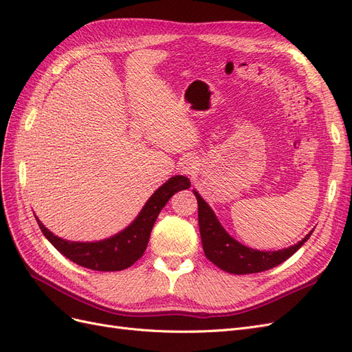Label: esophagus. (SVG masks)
<instances>
[{
    "instance_id": "34e87169",
    "label": "esophagus",
    "mask_w": 352,
    "mask_h": 352,
    "mask_svg": "<svg viewBox=\"0 0 352 352\" xmlns=\"http://www.w3.org/2000/svg\"><path fill=\"white\" fill-rule=\"evenodd\" d=\"M198 166H199L198 160L195 157H190V155L186 157L182 162V170H184V173H186V175H195L197 170H198Z\"/></svg>"
}]
</instances>
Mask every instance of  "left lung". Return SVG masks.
<instances>
[{"instance_id": "8db88e82", "label": "left lung", "mask_w": 352, "mask_h": 352, "mask_svg": "<svg viewBox=\"0 0 352 352\" xmlns=\"http://www.w3.org/2000/svg\"><path fill=\"white\" fill-rule=\"evenodd\" d=\"M198 201V223L199 233L204 248L206 257L216 264L217 267L232 274H250L269 270L282 264L300 250L304 242L311 236L313 230L298 243L289 248L279 251H258L245 247L233 239L229 233L223 229L217 220L214 211L210 208L207 202L194 190Z\"/></svg>"}]
</instances>
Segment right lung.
<instances>
[{
  "label": "right lung",
  "mask_w": 352,
  "mask_h": 352,
  "mask_svg": "<svg viewBox=\"0 0 352 352\" xmlns=\"http://www.w3.org/2000/svg\"><path fill=\"white\" fill-rule=\"evenodd\" d=\"M189 186L190 182L185 176H173L168 179L146 201L140 216L133 220L131 226L109 239L98 242H70L61 239L52 235L38 219L36 221L45 238L73 263L98 272H119L131 267L135 261L142 257L160 211L176 192L188 189Z\"/></svg>",
  "instance_id": "obj_1"
}]
</instances>
